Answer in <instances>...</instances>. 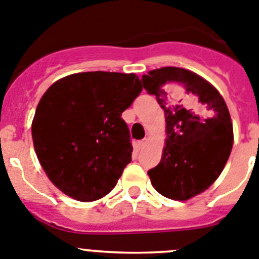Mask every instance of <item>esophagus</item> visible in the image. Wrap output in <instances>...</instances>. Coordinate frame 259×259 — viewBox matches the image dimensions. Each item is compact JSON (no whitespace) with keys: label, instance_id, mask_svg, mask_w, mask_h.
I'll return each mask as SVG.
<instances>
[{"label":"esophagus","instance_id":"esophagus-1","mask_svg":"<svg viewBox=\"0 0 259 259\" xmlns=\"http://www.w3.org/2000/svg\"><path fill=\"white\" fill-rule=\"evenodd\" d=\"M147 144V139H142V141H139L138 142V148L139 150H141V148H143L144 146H146Z\"/></svg>","mask_w":259,"mask_h":259}]
</instances>
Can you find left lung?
<instances>
[{
	"instance_id": "8db88e82",
	"label": "left lung",
	"mask_w": 259,
	"mask_h": 259,
	"mask_svg": "<svg viewBox=\"0 0 259 259\" xmlns=\"http://www.w3.org/2000/svg\"><path fill=\"white\" fill-rule=\"evenodd\" d=\"M142 83L166 121L161 161L148 170L151 183L162 196L185 201L208 190L222 173L234 144L230 112L218 90L188 69H153Z\"/></svg>"
}]
</instances>
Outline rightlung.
<instances>
[{
    "label": "right lung",
    "mask_w": 259,
    "mask_h": 259,
    "mask_svg": "<svg viewBox=\"0 0 259 259\" xmlns=\"http://www.w3.org/2000/svg\"><path fill=\"white\" fill-rule=\"evenodd\" d=\"M141 92L134 73L103 71L69 74L46 90L32 138L39 164L62 192L86 202L115 188L133 152L121 113Z\"/></svg>",
    "instance_id": "add662e5"
}]
</instances>
